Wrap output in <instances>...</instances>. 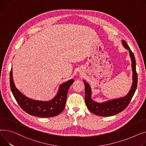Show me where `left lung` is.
Listing matches in <instances>:
<instances>
[{"instance_id":"left-lung-1","label":"left lung","mask_w":146,"mask_h":146,"mask_svg":"<svg viewBox=\"0 0 146 146\" xmlns=\"http://www.w3.org/2000/svg\"><path fill=\"white\" fill-rule=\"evenodd\" d=\"M121 44L128 50L131 61L132 85L126 96L102 102L94 101L91 98L92 91L90 85L83 80L85 85V102L88 109L93 114L101 117H110L116 115L123 111L127 107L133 98L137 85V74L136 72V62L134 55L126 42L122 39Z\"/></svg>"}]
</instances>
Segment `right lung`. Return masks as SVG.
Here are the masks:
<instances>
[{
    "mask_svg": "<svg viewBox=\"0 0 146 146\" xmlns=\"http://www.w3.org/2000/svg\"><path fill=\"white\" fill-rule=\"evenodd\" d=\"M74 81L71 79L60 85L55 96L50 100L39 101L25 96L17 88L13 81L12 68L10 73L11 91L18 104L26 113L42 118L54 117L62 112L65 106L68 90Z\"/></svg>",
    "mask_w": 146,
    "mask_h": 146,
    "instance_id": "1",
    "label": "right lung"
}]
</instances>
